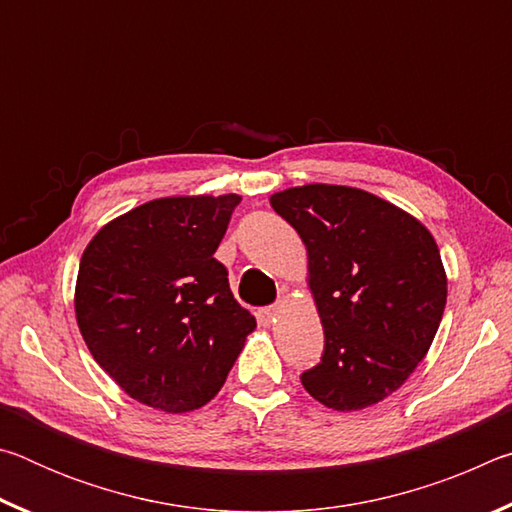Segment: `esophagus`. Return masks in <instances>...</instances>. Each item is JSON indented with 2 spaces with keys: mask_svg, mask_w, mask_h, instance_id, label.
Here are the masks:
<instances>
[{
  "mask_svg": "<svg viewBox=\"0 0 512 512\" xmlns=\"http://www.w3.org/2000/svg\"><path fill=\"white\" fill-rule=\"evenodd\" d=\"M259 323L262 325H273L275 323V316H277V307H264L259 309Z\"/></svg>",
  "mask_w": 512,
  "mask_h": 512,
  "instance_id": "esophagus-1",
  "label": "esophagus"
}]
</instances>
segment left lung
Masks as SVG:
<instances>
[{"label": "left lung", "instance_id": "8db88e82", "mask_svg": "<svg viewBox=\"0 0 512 512\" xmlns=\"http://www.w3.org/2000/svg\"><path fill=\"white\" fill-rule=\"evenodd\" d=\"M307 248V287L325 354L305 391L334 411L393 395L427 357L443 320L447 273L427 225L370 192L302 185L271 196Z\"/></svg>", "mask_w": 512, "mask_h": 512}]
</instances>
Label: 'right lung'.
<instances>
[{"instance_id":"add662e5","label":"right lung","mask_w":512,"mask_h":512,"mask_svg":"<svg viewBox=\"0 0 512 512\" xmlns=\"http://www.w3.org/2000/svg\"><path fill=\"white\" fill-rule=\"evenodd\" d=\"M239 201L155 198L108 221L83 250L76 323L94 361L140 404L201 409L257 327L214 259Z\"/></svg>"}]
</instances>
